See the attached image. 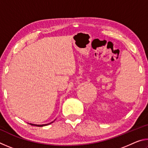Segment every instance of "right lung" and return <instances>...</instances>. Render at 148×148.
Returning <instances> with one entry per match:
<instances>
[{
	"label": "right lung",
	"instance_id": "obj_1",
	"mask_svg": "<svg viewBox=\"0 0 148 148\" xmlns=\"http://www.w3.org/2000/svg\"><path fill=\"white\" fill-rule=\"evenodd\" d=\"M53 123V122L50 123H48V124H44V125H35V124H31V123H30V125H33V126H36V127H43V126H46V125L51 124V123Z\"/></svg>",
	"mask_w": 148,
	"mask_h": 148
}]
</instances>
